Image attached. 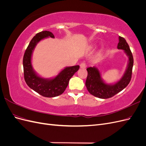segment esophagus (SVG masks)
Returning a JSON list of instances; mask_svg holds the SVG:
<instances>
[{
	"instance_id": "1",
	"label": "esophagus",
	"mask_w": 146,
	"mask_h": 146,
	"mask_svg": "<svg viewBox=\"0 0 146 146\" xmlns=\"http://www.w3.org/2000/svg\"><path fill=\"white\" fill-rule=\"evenodd\" d=\"M86 67V64L85 63H82L80 64V68L81 69H85Z\"/></svg>"
}]
</instances>
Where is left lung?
I'll return each instance as SVG.
<instances>
[{
  "label": "left lung",
  "mask_w": 146,
  "mask_h": 146,
  "mask_svg": "<svg viewBox=\"0 0 146 146\" xmlns=\"http://www.w3.org/2000/svg\"><path fill=\"white\" fill-rule=\"evenodd\" d=\"M117 48L124 51L129 58V61L124 74L116 82L112 84L105 83L101 77L99 70L94 66L86 69L88 76L85 85L88 91L92 96L100 99L110 98L123 90L130 83L133 66V58L129 44L122 37H119Z\"/></svg>",
  "instance_id": "1"
}]
</instances>
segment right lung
I'll list each match as a JSON object with an SVG mask.
<instances>
[{"label": "right lung", "instance_id": "add662e5", "mask_svg": "<svg viewBox=\"0 0 146 146\" xmlns=\"http://www.w3.org/2000/svg\"><path fill=\"white\" fill-rule=\"evenodd\" d=\"M48 37L55 38L54 34L49 31H42L35 35L30 42L23 58L24 75L25 81L31 89L46 98H54L63 93L70 78L80 66L76 65L66 67L54 78H45L39 76L33 68L32 54L37 44Z\"/></svg>", "mask_w": 146, "mask_h": 146}]
</instances>
